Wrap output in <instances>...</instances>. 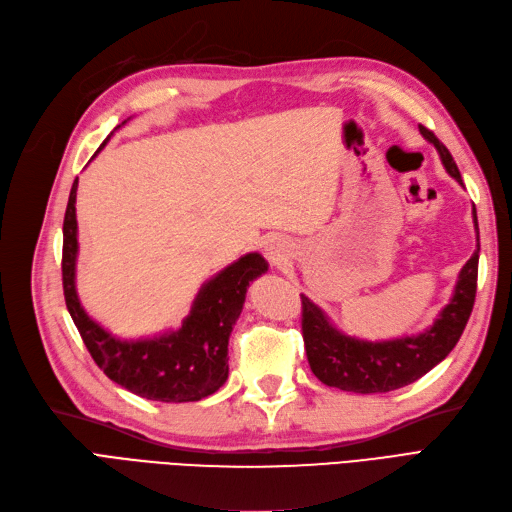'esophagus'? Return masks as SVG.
Listing matches in <instances>:
<instances>
[{"mask_svg": "<svg viewBox=\"0 0 512 512\" xmlns=\"http://www.w3.org/2000/svg\"><path fill=\"white\" fill-rule=\"evenodd\" d=\"M264 252L273 264H284L290 258V245L286 241H271Z\"/></svg>", "mask_w": 512, "mask_h": 512, "instance_id": "obj_1", "label": "esophagus"}]
</instances>
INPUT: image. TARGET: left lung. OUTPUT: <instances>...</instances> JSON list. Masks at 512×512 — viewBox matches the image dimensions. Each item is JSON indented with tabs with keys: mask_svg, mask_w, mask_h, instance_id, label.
<instances>
[{
	"mask_svg": "<svg viewBox=\"0 0 512 512\" xmlns=\"http://www.w3.org/2000/svg\"><path fill=\"white\" fill-rule=\"evenodd\" d=\"M419 133L434 144L451 178L464 186L460 169L445 144L424 125H419ZM472 216L479 235L477 211H472ZM479 250L481 245H477V250L462 267L449 305L438 313L430 328L413 337L377 343L347 337L330 324L328 315L320 307L301 294L303 341L313 375L330 387L356 394L392 392L424 377L428 370L449 356L468 324L474 296H477Z\"/></svg>",
	"mask_w": 512,
	"mask_h": 512,
	"instance_id": "1",
	"label": "left lung"
}]
</instances>
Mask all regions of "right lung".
<instances>
[{
    "instance_id": "right-lung-1",
    "label": "right lung",
    "mask_w": 512,
    "mask_h": 512,
    "mask_svg": "<svg viewBox=\"0 0 512 512\" xmlns=\"http://www.w3.org/2000/svg\"><path fill=\"white\" fill-rule=\"evenodd\" d=\"M76 190L78 178L65 209L61 271L65 305L88 354L114 383L148 400L195 402L220 390L228 377V337L241 315L245 292L250 281L267 273L269 262L252 252L228 264L203 284L180 330L139 341L116 339L88 317L76 292Z\"/></svg>"
}]
</instances>
